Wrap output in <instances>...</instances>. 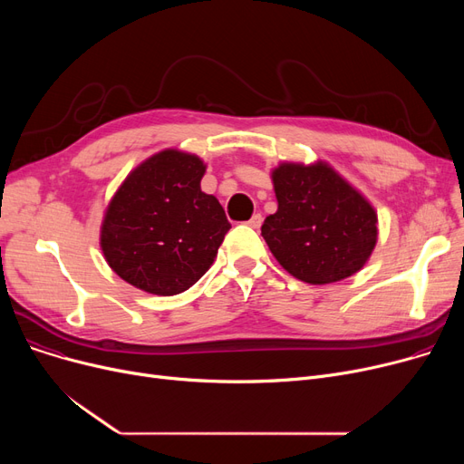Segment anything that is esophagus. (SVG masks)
Instances as JSON below:
<instances>
[{
	"label": "esophagus",
	"mask_w": 464,
	"mask_h": 464,
	"mask_svg": "<svg viewBox=\"0 0 464 464\" xmlns=\"http://www.w3.org/2000/svg\"><path fill=\"white\" fill-rule=\"evenodd\" d=\"M261 222H263V216H261V214H254L252 219L248 222V226H250L252 229H259V227H261Z\"/></svg>",
	"instance_id": "obj_1"
}]
</instances>
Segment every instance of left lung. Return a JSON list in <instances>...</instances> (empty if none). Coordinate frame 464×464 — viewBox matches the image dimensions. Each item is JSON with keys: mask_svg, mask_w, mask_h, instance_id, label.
Segmentation results:
<instances>
[{"mask_svg": "<svg viewBox=\"0 0 464 464\" xmlns=\"http://www.w3.org/2000/svg\"><path fill=\"white\" fill-rule=\"evenodd\" d=\"M271 177L278 210L261 235L284 269L312 285L361 271L378 240L374 207L325 161H284Z\"/></svg>", "mask_w": 464, "mask_h": 464, "instance_id": "obj_1", "label": "left lung"}]
</instances>
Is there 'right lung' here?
I'll return each instance as SVG.
<instances>
[{
  "mask_svg": "<svg viewBox=\"0 0 464 464\" xmlns=\"http://www.w3.org/2000/svg\"><path fill=\"white\" fill-rule=\"evenodd\" d=\"M207 165L161 150L137 165L111 199L100 245L111 269L152 295H177L214 263L231 229L214 195L201 191Z\"/></svg>",
  "mask_w": 464,
  "mask_h": 464,
  "instance_id": "1",
  "label": "right lung"
}]
</instances>
